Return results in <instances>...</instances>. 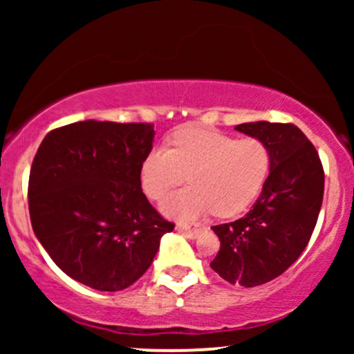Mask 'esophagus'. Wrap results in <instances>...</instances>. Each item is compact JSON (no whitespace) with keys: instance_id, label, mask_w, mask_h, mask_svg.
I'll return each mask as SVG.
<instances>
[{"instance_id":"34e87169","label":"esophagus","mask_w":354,"mask_h":354,"mask_svg":"<svg viewBox=\"0 0 354 354\" xmlns=\"http://www.w3.org/2000/svg\"><path fill=\"white\" fill-rule=\"evenodd\" d=\"M176 230H178V233L186 234V236L196 238L198 234L205 230V226L203 225H185V223H180V225H176Z\"/></svg>"}]
</instances>
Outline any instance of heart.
Instances as JSON below:
<instances>
[{"mask_svg": "<svg viewBox=\"0 0 354 354\" xmlns=\"http://www.w3.org/2000/svg\"><path fill=\"white\" fill-rule=\"evenodd\" d=\"M271 151L258 138H238L205 128H185L169 138V148L154 146L140 169L141 188L158 201L188 178V188L161 205L166 216L193 219L201 214L230 218L243 213L265 186Z\"/></svg>", "mask_w": 354, "mask_h": 354, "instance_id": "heart-1", "label": "heart"}]
</instances>
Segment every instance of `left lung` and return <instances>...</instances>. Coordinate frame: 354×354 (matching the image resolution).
Returning a JSON list of instances; mask_svg holds the SVG:
<instances>
[{
	"mask_svg": "<svg viewBox=\"0 0 354 354\" xmlns=\"http://www.w3.org/2000/svg\"><path fill=\"white\" fill-rule=\"evenodd\" d=\"M234 129L265 141L271 168L253 208L236 221L213 226L221 246L209 266L231 284L253 288L283 274L310 243L323 203L324 171L298 126L256 121Z\"/></svg>",
	"mask_w": 354,
	"mask_h": 354,
	"instance_id": "1",
	"label": "left lung"
}]
</instances>
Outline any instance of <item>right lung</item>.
<instances>
[{
    "instance_id": "right-lung-1",
    "label": "right lung",
    "mask_w": 354,
    "mask_h": 354,
    "mask_svg": "<svg viewBox=\"0 0 354 354\" xmlns=\"http://www.w3.org/2000/svg\"><path fill=\"white\" fill-rule=\"evenodd\" d=\"M154 124L78 121L44 136L31 165V226L70 278L120 291L151 266L174 223L153 208L140 169Z\"/></svg>"
}]
</instances>
